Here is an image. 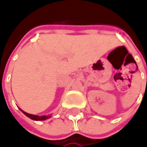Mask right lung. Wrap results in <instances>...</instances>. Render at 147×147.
Masks as SVG:
<instances>
[{"label":"right lung","mask_w":147,"mask_h":147,"mask_svg":"<svg viewBox=\"0 0 147 147\" xmlns=\"http://www.w3.org/2000/svg\"><path fill=\"white\" fill-rule=\"evenodd\" d=\"M20 110L22 111V112L28 116V118H30L32 120H36V121H38V120H40V121H41V120H45L47 119H49V118H51V116H47V115H43V116H39V115H32V114H28V113L25 112V111H24L20 109Z\"/></svg>","instance_id":"add662e5"}]
</instances>
